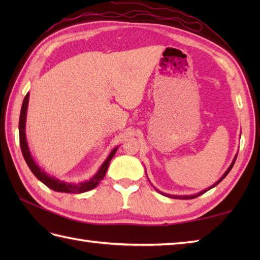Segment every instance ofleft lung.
Returning a JSON list of instances; mask_svg holds the SVG:
<instances>
[{
    "label": "left lung",
    "instance_id": "obj_1",
    "mask_svg": "<svg viewBox=\"0 0 260 260\" xmlns=\"http://www.w3.org/2000/svg\"><path fill=\"white\" fill-rule=\"evenodd\" d=\"M236 158H237V155L235 156V158H234V161H233V163H231L230 164V167L228 168V170L227 171H225V172H224V174L221 176V178H220L217 182H215V183L212 185V186H210L209 187V189H206V190H204V191H201V192H199V193H197V194H194V196H172V194H167V193H163V192H159V193H161V194H163V196H165V197H169V198H172V199H182V200H187V199H194V198H197V197H199V196H201V194H203V193H206L207 191H209L210 189H212V187H214L215 185H217V184H219L220 183V182H221L224 178H225V176H227V174L230 172V170L231 169H233V167H234V164H235V162H236ZM157 191V190H156Z\"/></svg>",
    "mask_w": 260,
    "mask_h": 260
}]
</instances>
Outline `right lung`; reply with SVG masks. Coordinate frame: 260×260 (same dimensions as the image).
<instances>
[{"instance_id": "add662e5", "label": "right lung", "mask_w": 260, "mask_h": 260, "mask_svg": "<svg viewBox=\"0 0 260 260\" xmlns=\"http://www.w3.org/2000/svg\"><path fill=\"white\" fill-rule=\"evenodd\" d=\"M27 104H29V92L26 93L23 103H22L21 107V113H20V119H19V135H20V146L22 151V155H23L27 167L30 168L31 172L35 174L38 180H40L43 184H46L48 187H50L51 190L57 191V192H66V193H84L89 191L93 187H96L99 182H101L105 174L107 172V169L109 167V162L115 155L116 151H117V147H115L114 150L110 152L108 157L106 158L102 167L99 168L98 172L92 176L89 181L85 182H79V183H67V182L60 181L56 178H52V176L48 175L45 171L41 170L38 167V164L33 159L29 146H27L26 142V136H25V119H26V110H27Z\"/></svg>"}]
</instances>
